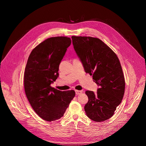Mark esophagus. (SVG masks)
<instances>
[{
	"instance_id": "esophagus-1",
	"label": "esophagus",
	"mask_w": 146,
	"mask_h": 146,
	"mask_svg": "<svg viewBox=\"0 0 146 146\" xmlns=\"http://www.w3.org/2000/svg\"><path fill=\"white\" fill-rule=\"evenodd\" d=\"M82 92V91H81V90H75V93H76V95H77L81 94Z\"/></svg>"
}]
</instances>
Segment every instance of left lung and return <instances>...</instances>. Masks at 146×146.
Returning <instances> with one entry per match:
<instances>
[{"label":"left lung","mask_w":146,"mask_h":146,"mask_svg":"<svg viewBox=\"0 0 146 146\" xmlns=\"http://www.w3.org/2000/svg\"><path fill=\"white\" fill-rule=\"evenodd\" d=\"M74 49L87 73L100 88L97 93L86 91L88 101L84 106L87 116L96 122L106 121L113 115L123 100L125 79L115 53L96 37L72 36Z\"/></svg>","instance_id":"left-lung-1"}]
</instances>
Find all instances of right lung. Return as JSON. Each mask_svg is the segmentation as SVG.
Here are the masks:
<instances>
[{"label": "right lung", "instance_id": "right-lung-1", "mask_svg": "<svg viewBox=\"0 0 146 146\" xmlns=\"http://www.w3.org/2000/svg\"><path fill=\"white\" fill-rule=\"evenodd\" d=\"M71 42L64 36L46 39L32 50L27 60L25 92L33 109L45 121L62 117L75 96L73 90L62 92L51 87L59 76V64Z\"/></svg>", "mask_w": 146, "mask_h": 146}]
</instances>
